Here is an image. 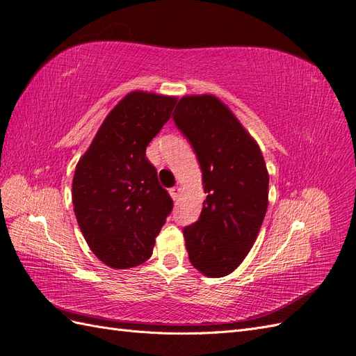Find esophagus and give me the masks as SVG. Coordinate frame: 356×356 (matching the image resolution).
Instances as JSON below:
<instances>
[{
    "mask_svg": "<svg viewBox=\"0 0 356 356\" xmlns=\"http://www.w3.org/2000/svg\"><path fill=\"white\" fill-rule=\"evenodd\" d=\"M179 194H180V188L179 186H175V188L170 189V195H171L172 200H177Z\"/></svg>",
    "mask_w": 356,
    "mask_h": 356,
    "instance_id": "esophagus-1",
    "label": "esophagus"
}]
</instances>
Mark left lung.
Wrapping results in <instances>:
<instances>
[{
    "instance_id": "8db88e82",
    "label": "left lung",
    "mask_w": 356,
    "mask_h": 356,
    "mask_svg": "<svg viewBox=\"0 0 356 356\" xmlns=\"http://www.w3.org/2000/svg\"><path fill=\"white\" fill-rule=\"evenodd\" d=\"M172 118L193 144L206 200L184 229L191 263L206 277L229 275L248 256L265 220L269 175L257 141L213 95L184 96Z\"/></svg>"
}]
</instances>
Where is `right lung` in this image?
Returning <instances> with one entry per match:
<instances>
[{
	"label": "right lung",
	"instance_id": "1",
	"mask_svg": "<svg viewBox=\"0 0 356 356\" xmlns=\"http://www.w3.org/2000/svg\"><path fill=\"white\" fill-rule=\"evenodd\" d=\"M176 97L135 90L100 124L76 163L72 202L81 232L106 266L127 269L149 260L172 200L145 158Z\"/></svg>",
	"mask_w": 356,
	"mask_h": 356
}]
</instances>
